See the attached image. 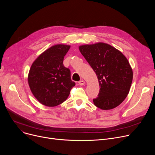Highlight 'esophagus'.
<instances>
[{"mask_svg":"<svg viewBox=\"0 0 155 155\" xmlns=\"http://www.w3.org/2000/svg\"><path fill=\"white\" fill-rule=\"evenodd\" d=\"M85 84V81L83 80H80V81H79V82H78V84H79L80 85H84Z\"/></svg>","mask_w":155,"mask_h":155,"instance_id":"1","label":"esophagus"}]
</instances>
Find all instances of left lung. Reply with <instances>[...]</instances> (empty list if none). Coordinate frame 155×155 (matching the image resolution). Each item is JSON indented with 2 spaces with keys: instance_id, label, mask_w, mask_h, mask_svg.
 <instances>
[{
  "instance_id": "1",
  "label": "left lung",
  "mask_w": 155,
  "mask_h": 155,
  "mask_svg": "<svg viewBox=\"0 0 155 155\" xmlns=\"http://www.w3.org/2000/svg\"><path fill=\"white\" fill-rule=\"evenodd\" d=\"M79 50L99 80L100 91L93 99L94 105L102 110L117 107L126 98L133 81V70L126 56L104 43L80 46Z\"/></svg>"
}]
</instances>
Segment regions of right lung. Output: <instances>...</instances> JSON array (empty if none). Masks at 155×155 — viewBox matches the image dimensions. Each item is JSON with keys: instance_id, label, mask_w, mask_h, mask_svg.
<instances>
[{"instance_id": "obj_1", "label": "right lung", "mask_w": 155, "mask_h": 155, "mask_svg": "<svg viewBox=\"0 0 155 155\" xmlns=\"http://www.w3.org/2000/svg\"><path fill=\"white\" fill-rule=\"evenodd\" d=\"M70 46L56 45L41 54L32 64L28 84L35 98L44 105L54 107L66 101L75 83L63 59Z\"/></svg>"}]
</instances>
